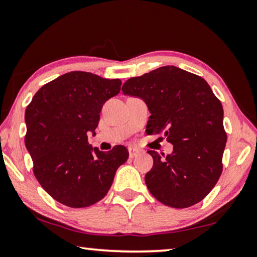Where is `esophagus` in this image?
<instances>
[{
    "label": "esophagus",
    "instance_id": "obj_1",
    "mask_svg": "<svg viewBox=\"0 0 257 257\" xmlns=\"http://www.w3.org/2000/svg\"><path fill=\"white\" fill-rule=\"evenodd\" d=\"M140 151L135 149V147H130L128 149V154H130V158H135L139 154Z\"/></svg>",
    "mask_w": 257,
    "mask_h": 257
}]
</instances>
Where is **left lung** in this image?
<instances>
[{"label": "left lung", "instance_id": "8db88e82", "mask_svg": "<svg viewBox=\"0 0 257 257\" xmlns=\"http://www.w3.org/2000/svg\"><path fill=\"white\" fill-rule=\"evenodd\" d=\"M124 94L140 97L151 112L146 132L164 133L173 145L168 156L149 151L153 167L145 175L158 201L187 208L209 194L222 173L227 142L223 108L202 77L163 66L127 79Z\"/></svg>", "mask_w": 257, "mask_h": 257}]
</instances>
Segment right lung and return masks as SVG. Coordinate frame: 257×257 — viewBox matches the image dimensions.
<instances>
[{"label":"right lung","mask_w":257,"mask_h":257,"mask_svg":"<svg viewBox=\"0 0 257 257\" xmlns=\"http://www.w3.org/2000/svg\"><path fill=\"white\" fill-rule=\"evenodd\" d=\"M120 79L72 71L44 84L27 106L24 137L37 181L62 205L83 208L110 189L128 151L93 149L87 133L98 126L105 101L120 91Z\"/></svg>","instance_id":"obj_1"}]
</instances>
